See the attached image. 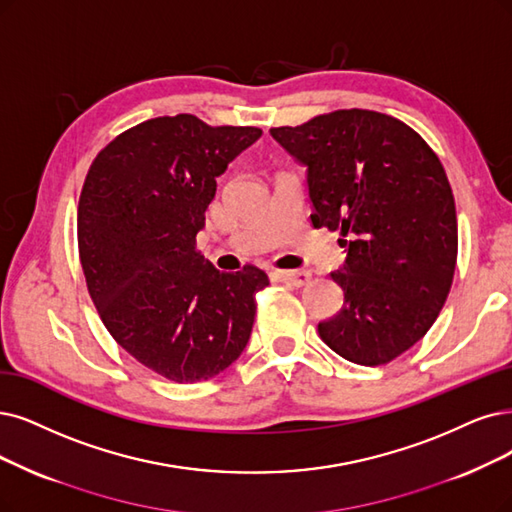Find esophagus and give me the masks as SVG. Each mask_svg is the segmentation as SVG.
<instances>
[{
    "label": "esophagus",
    "instance_id": "34e87169",
    "mask_svg": "<svg viewBox=\"0 0 512 512\" xmlns=\"http://www.w3.org/2000/svg\"><path fill=\"white\" fill-rule=\"evenodd\" d=\"M274 280H280V282H289V285L293 287H306L312 274L310 272H295V270H278V272H272L270 274Z\"/></svg>",
    "mask_w": 512,
    "mask_h": 512
}]
</instances>
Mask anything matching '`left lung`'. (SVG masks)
Listing matches in <instances>:
<instances>
[{"instance_id": "obj_1", "label": "left lung", "mask_w": 512, "mask_h": 512, "mask_svg": "<svg viewBox=\"0 0 512 512\" xmlns=\"http://www.w3.org/2000/svg\"><path fill=\"white\" fill-rule=\"evenodd\" d=\"M270 132L308 166L312 225L348 246L331 274L344 308L318 323L320 339L356 365L394 361L428 333L456 272V202L439 156L411 126L369 109Z\"/></svg>"}]
</instances>
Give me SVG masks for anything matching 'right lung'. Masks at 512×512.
Wrapping results in <instances>:
<instances>
[{
  "label": "right lung",
  "mask_w": 512,
  "mask_h": 512,
  "mask_svg": "<svg viewBox=\"0 0 512 512\" xmlns=\"http://www.w3.org/2000/svg\"><path fill=\"white\" fill-rule=\"evenodd\" d=\"M261 137L192 113L124 130L92 160L78 204L88 293L111 337L177 384L215 377L242 354L268 274L215 270L196 234L217 177Z\"/></svg>",
  "instance_id": "right-lung-1"
}]
</instances>
